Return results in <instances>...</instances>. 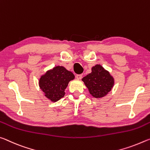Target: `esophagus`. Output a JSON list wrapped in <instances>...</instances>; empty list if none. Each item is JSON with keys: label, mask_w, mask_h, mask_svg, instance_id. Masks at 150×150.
Instances as JSON below:
<instances>
[{"label": "esophagus", "mask_w": 150, "mask_h": 150, "mask_svg": "<svg viewBox=\"0 0 150 150\" xmlns=\"http://www.w3.org/2000/svg\"><path fill=\"white\" fill-rule=\"evenodd\" d=\"M76 77L78 80H80L81 78H82V74H78V75H76Z\"/></svg>", "instance_id": "esophagus-1"}]
</instances>
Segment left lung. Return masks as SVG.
Wrapping results in <instances>:
<instances>
[{"label":"left lung","mask_w":150,"mask_h":150,"mask_svg":"<svg viewBox=\"0 0 150 150\" xmlns=\"http://www.w3.org/2000/svg\"><path fill=\"white\" fill-rule=\"evenodd\" d=\"M90 94L96 98H102L111 91L114 85V78L108 70L102 65L96 64L91 73L82 79Z\"/></svg>","instance_id":"1"}]
</instances>
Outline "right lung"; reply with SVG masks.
<instances>
[{
	"instance_id": "right-lung-1",
	"label": "right lung",
	"mask_w": 150,
	"mask_h": 150,
	"mask_svg": "<svg viewBox=\"0 0 150 150\" xmlns=\"http://www.w3.org/2000/svg\"><path fill=\"white\" fill-rule=\"evenodd\" d=\"M75 76L62 66H56L40 76L39 87L45 96L52 102H56L64 96L65 89Z\"/></svg>"
}]
</instances>
